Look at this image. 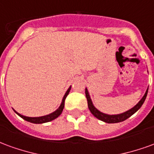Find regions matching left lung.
<instances>
[{"mask_svg": "<svg viewBox=\"0 0 154 154\" xmlns=\"http://www.w3.org/2000/svg\"><path fill=\"white\" fill-rule=\"evenodd\" d=\"M148 90H149V88L147 89L145 94H144V96L143 97V98L141 100H139V103L137 104L134 107H133L132 109H130V110H128V111H126L125 113L119 114V115H112V116L101 113L100 111L97 110V108L94 106L93 104L91 102V100L90 96H89V93H88V91L87 90V88H86V91H85V93H86V97H87L88 108H89V110H90V111L91 112V114H92L95 117H97V119H100V120H102L104 122L111 124V123L122 122V121L127 119L128 118H129L130 116H132V115H134V114L135 113L136 111L139 110L140 107L142 106V105L143 104V102H144V100H145L146 99V97H147V94H148Z\"/></svg>", "mask_w": 154, "mask_h": 154, "instance_id": "1", "label": "left lung"}]
</instances>
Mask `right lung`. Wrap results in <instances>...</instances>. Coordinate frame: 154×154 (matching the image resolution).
<instances>
[{"instance_id":"add662e5","label":"right lung","mask_w":154,"mask_h":154,"mask_svg":"<svg viewBox=\"0 0 154 154\" xmlns=\"http://www.w3.org/2000/svg\"><path fill=\"white\" fill-rule=\"evenodd\" d=\"M71 90V87L68 88V90L67 91V92L65 93L64 95L63 98V100H62V103H61L60 106L58 107V109L57 110H55L54 112L53 113L49 114V115H48V116H41V117H27V116H24L20 115V114H19L16 112V114L20 116L21 117L22 119H24L26 121H29V122H31L34 123V124H43V123H46V122H49L51 120H54V119H56L57 117L60 116L61 113H62V111L63 110L64 108V103H65V99H66V97L69 93V91Z\"/></svg>"}]
</instances>
